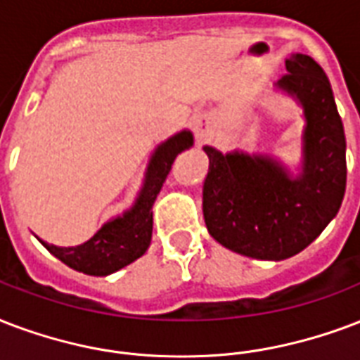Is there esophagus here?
Returning <instances> with one entry per match:
<instances>
[{
    "label": "esophagus",
    "instance_id": "34e87169",
    "mask_svg": "<svg viewBox=\"0 0 360 360\" xmlns=\"http://www.w3.org/2000/svg\"><path fill=\"white\" fill-rule=\"evenodd\" d=\"M194 134H196L198 143H204V141H207V139H210L211 126H210V119H207V117H196V119H194Z\"/></svg>",
    "mask_w": 360,
    "mask_h": 360
}]
</instances>
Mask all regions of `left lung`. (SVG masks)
Returning a JSON list of instances; mask_svg holds the SVG:
<instances>
[{"label": "left lung", "mask_w": 360, "mask_h": 360, "mask_svg": "<svg viewBox=\"0 0 360 360\" xmlns=\"http://www.w3.org/2000/svg\"><path fill=\"white\" fill-rule=\"evenodd\" d=\"M285 68L289 73L274 86L302 107L298 174L274 155L204 147L207 232L230 251L259 260L304 251L336 217L345 194V134L330 81L308 54H290Z\"/></svg>", "instance_id": "8db88e82"}]
</instances>
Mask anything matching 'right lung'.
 Listing matches in <instances>:
<instances>
[{
	"instance_id": "1",
	"label": "right lung",
	"mask_w": 360,
	"mask_h": 360,
	"mask_svg": "<svg viewBox=\"0 0 360 360\" xmlns=\"http://www.w3.org/2000/svg\"><path fill=\"white\" fill-rule=\"evenodd\" d=\"M194 145L191 130H181L156 145L145 169L143 185L131 207L107 221L90 240L75 247H58L37 240L64 264L86 276H109L143 257L153 236V205L168 177L175 156Z\"/></svg>"
}]
</instances>
